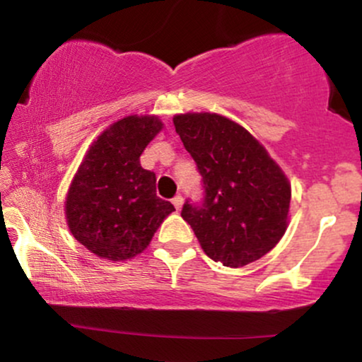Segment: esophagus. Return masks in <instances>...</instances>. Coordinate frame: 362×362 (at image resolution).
<instances>
[{
	"mask_svg": "<svg viewBox=\"0 0 362 362\" xmlns=\"http://www.w3.org/2000/svg\"><path fill=\"white\" fill-rule=\"evenodd\" d=\"M172 202H173V206H175V209H180L182 204H184V197H182V195L178 194V195H175V197L172 199Z\"/></svg>",
	"mask_w": 362,
	"mask_h": 362,
	"instance_id": "1",
	"label": "esophagus"
}]
</instances>
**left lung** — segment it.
<instances>
[{
	"instance_id": "1",
	"label": "left lung",
	"mask_w": 362,
	"mask_h": 362,
	"mask_svg": "<svg viewBox=\"0 0 362 362\" xmlns=\"http://www.w3.org/2000/svg\"><path fill=\"white\" fill-rule=\"evenodd\" d=\"M177 134L204 182L202 204L182 207L202 250L226 267L271 252L286 233L291 184L247 129L209 112L173 117Z\"/></svg>"
}]
</instances>
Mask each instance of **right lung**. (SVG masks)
<instances>
[{"mask_svg": "<svg viewBox=\"0 0 362 362\" xmlns=\"http://www.w3.org/2000/svg\"><path fill=\"white\" fill-rule=\"evenodd\" d=\"M163 122L156 115H127L91 143L66 194L69 231L100 259L122 262L146 250L172 202L156 195L155 173L139 156Z\"/></svg>", "mask_w": 362, "mask_h": 362, "instance_id": "right-lung-1", "label": "right lung"}]
</instances>
